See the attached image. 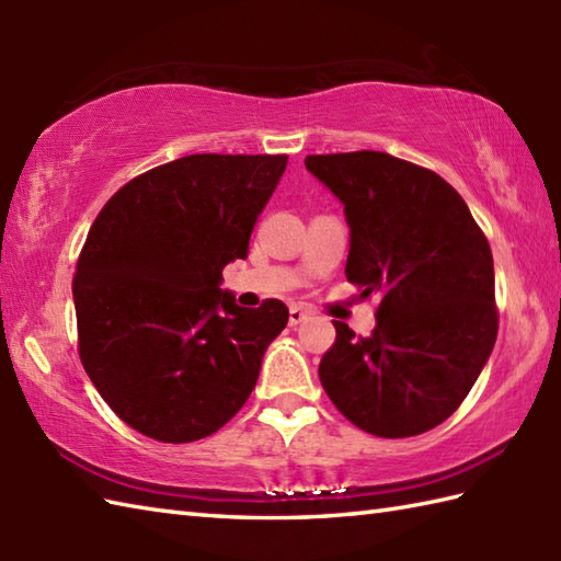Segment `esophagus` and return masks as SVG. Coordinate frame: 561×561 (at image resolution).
Masks as SVG:
<instances>
[{"mask_svg": "<svg viewBox=\"0 0 561 561\" xmlns=\"http://www.w3.org/2000/svg\"><path fill=\"white\" fill-rule=\"evenodd\" d=\"M304 320H308V311L304 306H291L289 308V325L291 328H296V325H301Z\"/></svg>", "mask_w": 561, "mask_h": 561, "instance_id": "obj_1", "label": "esophagus"}]
</instances>
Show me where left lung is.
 Wrapping results in <instances>:
<instances>
[{
	"mask_svg": "<svg viewBox=\"0 0 561 561\" xmlns=\"http://www.w3.org/2000/svg\"><path fill=\"white\" fill-rule=\"evenodd\" d=\"M304 163L344 205L347 279L380 296L368 337L332 320L320 383L368 434H424L458 410L494 350L490 243L456 190L422 165L383 151Z\"/></svg>",
	"mask_w": 561,
	"mask_h": 561,
	"instance_id": "left-lung-1",
	"label": "left lung"
}]
</instances>
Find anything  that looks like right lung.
Returning <instances> with one entry per match:
<instances>
[{"label":"right lung","mask_w":561,"mask_h":561,"mask_svg":"<svg viewBox=\"0 0 561 561\" xmlns=\"http://www.w3.org/2000/svg\"><path fill=\"white\" fill-rule=\"evenodd\" d=\"M284 169L282 153H193L129 181L93 221L71 287L79 356L139 434L205 438L253 392L289 308L238 306L221 270L248 257Z\"/></svg>","instance_id":"right-lung-1"}]
</instances>
